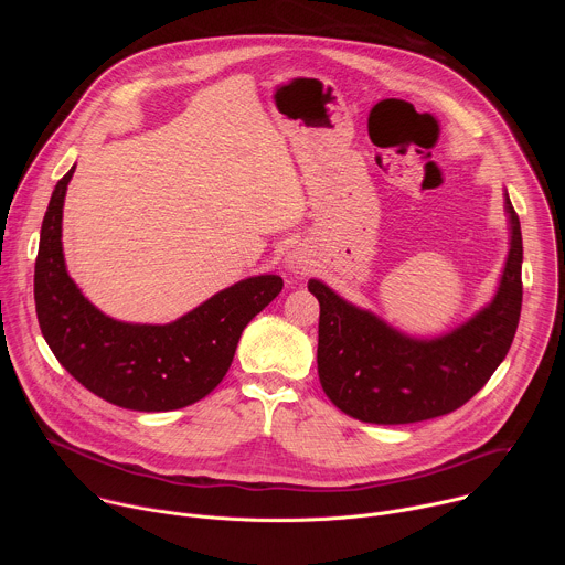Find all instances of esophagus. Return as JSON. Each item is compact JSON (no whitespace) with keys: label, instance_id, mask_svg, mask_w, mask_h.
Instances as JSON below:
<instances>
[{"label":"esophagus","instance_id":"obj_1","mask_svg":"<svg viewBox=\"0 0 565 565\" xmlns=\"http://www.w3.org/2000/svg\"><path fill=\"white\" fill-rule=\"evenodd\" d=\"M288 270H292V273H303V270H306V264H303L299 257H288Z\"/></svg>","mask_w":565,"mask_h":565}]
</instances>
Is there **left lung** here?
<instances>
[{"label":"left lung","mask_w":565,"mask_h":565,"mask_svg":"<svg viewBox=\"0 0 565 565\" xmlns=\"http://www.w3.org/2000/svg\"><path fill=\"white\" fill-rule=\"evenodd\" d=\"M505 207L512 246L501 288L445 338L409 340L324 284L308 281L319 301L317 373L338 409L371 425H409L456 412L488 384L512 347L523 301L521 223L510 199Z\"/></svg>","instance_id":"1"}]
</instances>
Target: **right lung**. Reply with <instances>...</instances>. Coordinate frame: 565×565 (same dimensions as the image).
<instances>
[{
  "instance_id": "obj_1",
  "label": "right lung",
  "mask_w": 565,
  "mask_h": 565,
  "mask_svg": "<svg viewBox=\"0 0 565 565\" xmlns=\"http://www.w3.org/2000/svg\"><path fill=\"white\" fill-rule=\"evenodd\" d=\"M71 168L55 185L35 259V310L57 362L92 393L134 412H172L218 386L248 321L284 288L281 277L238 281L168 327L122 324L77 290L64 268L62 203Z\"/></svg>"
}]
</instances>
